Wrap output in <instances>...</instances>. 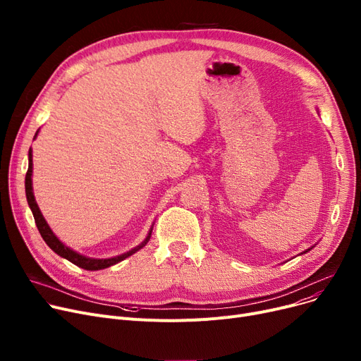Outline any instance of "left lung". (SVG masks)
Instances as JSON below:
<instances>
[{
  "mask_svg": "<svg viewBox=\"0 0 361 361\" xmlns=\"http://www.w3.org/2000/svg\"><path fill=\"white\" fill-rule=\"evenodd\" d=\"M313 247H314V245H313ZM313 247H310V249H307V250H305V252H302V253H301V255H305V253H307V252H310V250H312V249H313Z\"/></svg>",
  "mask_w": 361,
  "mask_h": 361,
  "instance_id": "left-lung-1",
  "label": "left lung"
}]
</instances>
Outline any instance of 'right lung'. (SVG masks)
I'll return each mask as SVG.
<instances>
[{"label": "right lung", "instance_id": "obj_1", "mask_svg": "<svg viewBox=\"0 0 361 361\" xmlns=\"http://www.w3.org/2000/svg\"><path fill=\"white\" fill-rule=\"evenodd\" d=\"M37 133H39V130H37L35 133V137L37 136ZM32 173H33V161H32V149H29V168H27V173H26V178H25V190H26V199H27V204L30 207V211L33 214V218H35V222H36V226L37 230H39L44 241L48 244V247L55 252L59 256L67 259L68 262L74 263L75 267L79 268H83L86 271H101V269H105V268H109L112 267V264H116L124 259H127L128 256L135 255L136 252H139L142 247H145V245L147 244V241L150 240V235H152V228H154V224H152L150 230L146 235V238L139 244L136 245V247H133L131 250L123 253V255H118V256H114V257H108V259H94V257H89V256H85V255H80L75 250L70 249L68 245H66L59 237H56L51 226L48 225V222L45 221L39 206H37L36 203V199H35V195H33V185H32Z\"/></svg>", "mask_w": 361, "mask_h": 361}]
</instances>
